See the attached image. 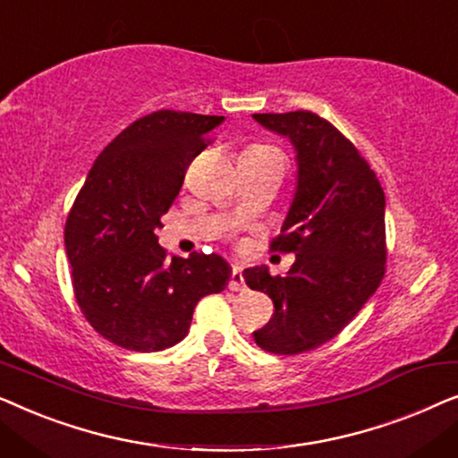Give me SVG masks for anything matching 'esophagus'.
Segmentation results:
<instances>
[{"instance_id":"obj_1","label":"esophagus","mask_w":458,"mask_h":458,"mask_svg":"<svg viewBox=\"0 0 458 458\" xmlns=\"http://www.w3.org/2000/svg\"><path fill=\"white\" fill-rule=\"evenodd\" d=\"M229 290L231 292H246V281H243V273L240 267H233V271H231V279H229Z\"/></svg>"}]
</instances>
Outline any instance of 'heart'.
Masks as SVG:
<instances>
[{
	"label": "heart",
	"mask_w": 458,
	"mask_h": 458,
	"mask_svg": "<svg viewBox=\"0 0 458 458\" xmlns=\"http://www.w3.org/2000/svg\"><path fill=\"white\" fill-rule=\"evenodd\" d=\"M248 152H256V154H271V152H277V149L268 148V146H252L248 149Z\"/></svg>",
	"instance_id": "obj_1"
}]
</instances>
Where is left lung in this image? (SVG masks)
Here are the masks:
<instances>
[{
  "label": "left lung",
  "instance_id": "1",
  "mask_svg": "<svg viewBox=\"0 0 458 458\" xmlns=\"http://www.w3.org/2000/svg\"><path fill=\"white\" fill-rule=\"evenodd\" d=\"M296 149V191L271 242L293 252L284 277L243 271L250 290L268 293L275 312L254 342L273 354H300L335 337L377 290L386 273V196L379 179L334 124L315 112L254 114Z\"/></svg>",
  "mask_w": 458,
  "mask_h": 458
}]
</instances>
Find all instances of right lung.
<instances>
[{"label":"right lung","mask_w":458,"mask_h":458,"mask_svg":"<svg viewBox=\"0 0 458 458\" xmlns=\"http://www.w3.org/2000/svg\"><path fill=\"white\" fill-rule=\"evenodd\" d=\"M223 116L158 110L129 124L93 162L64 227L77 302L91 327L135 352L187 335L199 298L231 279L218 254L173 256L156 229L183 185L206 135Z\"/></svg>","instance_id":"add662e5"}]
</instances>
